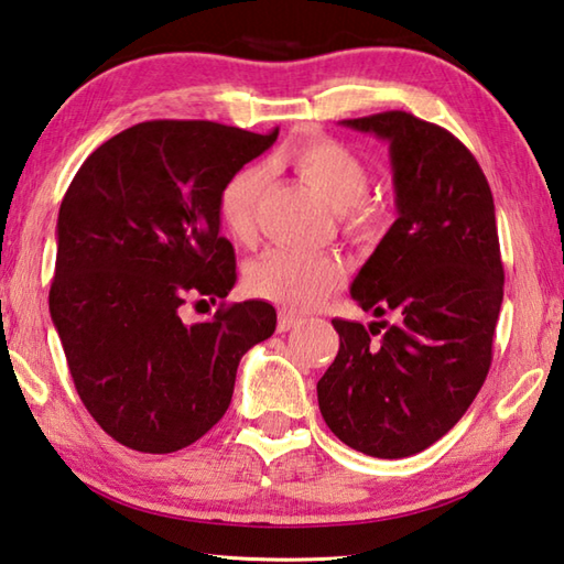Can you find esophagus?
Returning <instances> with one entry per match:
<instances>
[{"mask_svg":"<svg viewBox=\"0 0 564 564\" xmlns=\"http://www.w3.org/2000/svg\"><path fill=\"white\" fill-rule=\"evenodd\" d=\"M301 321L295 315H289V313H281L279 315V333H289V330H293L295 325H299Z\"/></svg>","mask_w":564,"mask_h":564,"instance_id":"34e87169","label":"esophagus"}]
</instances>
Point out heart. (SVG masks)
Segmentation results:
<instances>
[{"label": "heart", "instance_id": "heart-1", "mask_svg": "<svg viewBox=\"0 0 564 564\" xmlns=\"http://www.w3.org/2000/svg\"><path fill=\"white\" fill-rule=\"evenodd\" d=\"M273 165L289 167L330 204L347 237L370 241L382 229L384 212L367 199L370 172L343 142L325 135H303L275 152ZM265 187L261 167L247 165L234 172L219 192V219L229 237L253 243L259 234V207ZM343 281V265L330 256L273 249L251 263L247 289L259 299L289 313H308Z\"/></svg>", "mask_w": 564, "mask_h": 564}]
</instances>
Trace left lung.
Returning a JSON list of instances; mask_svg holds the SVG:
<instances>
[{"label": "left lung", "mask_w": 564, "mask_h": 564, "mask_svg": "<svg viewBox=\"0 0 564 564\" xmlns=\"http://www.w3.org/2000/svg\"><path fill=\"white\" fill-rule=\"evenodd\" d=\"M343 126L389 142L399 217L350 291L362 311L397 323L382 334L387 321L367 330L335 317L340 350L317 382V404L355 452L404 458L466 414L490 370L503 303L494 194L470 150L442 126L404 110Z\"/></svg>", "instance_id": "1"}]
</instances>
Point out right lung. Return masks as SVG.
I'll use <instances>...</instances> for the list:
<instances>
[{
	"label": "right lung",
	"mask_w": 564,
	"mask_h": 564,
	"mask_svg": "<svg viewBox=\"0 0 564 564\" xmlns=\"http://www.w3.org/2000/svg\"><path fill=\"white\" fill-rule=\"evenodd\" d=\"M275 138L279 128L138 122L90 152L66 189L48 311L80 402L118 444L172 454L197 442L229 409L243 352L273 335L265 301L219 303L194 325L180 308L237 283L219 192Z\"/></svg>",
	"instance_id": "right-lung-1"
}]
</instances>
